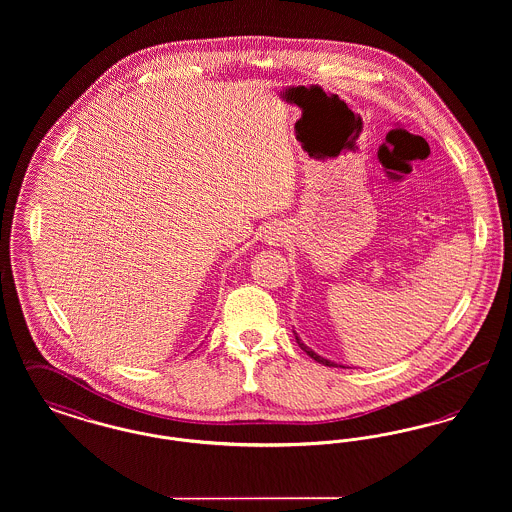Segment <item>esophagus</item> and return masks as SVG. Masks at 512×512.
<instances>
[{
	"label": "esophagus",
	"mask_w": 512,
	"mask_h": 512,
	"mask_svg": "<svg viewBox=\"0 0 512 512\" xmlns=\"http://www.w3.org/2000/svg\"><path fill=\"white\" fill-rule=\"evenodd\" d=\"M288 236H290L288 228H284L282 224H274L265 232V242L268 245H282L288 240Z\"/></svg>",
	"instance_id": "1"
}]
</instances>
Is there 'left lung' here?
<instances>
[{"instance_id":"obj_1","label":"left lung","mask_w":512,"mask_h":512,"mask_svg":"<svg viewBox=\"0 0 512 512\" xmlns=\"http://www.w3.org/2000/svg\"><path fill=\"white\" fill-rule=\"evenodd\" d=\"M293 336H295V341H297V345L311 357V359H315L317 363H320V365H326V366H340V368H347V366L338 365V363H334V361H330V359H326V357H322V355H318L317 351H313L307 343H303V340L297 336V332L293 330Z\"/></svg>"}]
</instances>
